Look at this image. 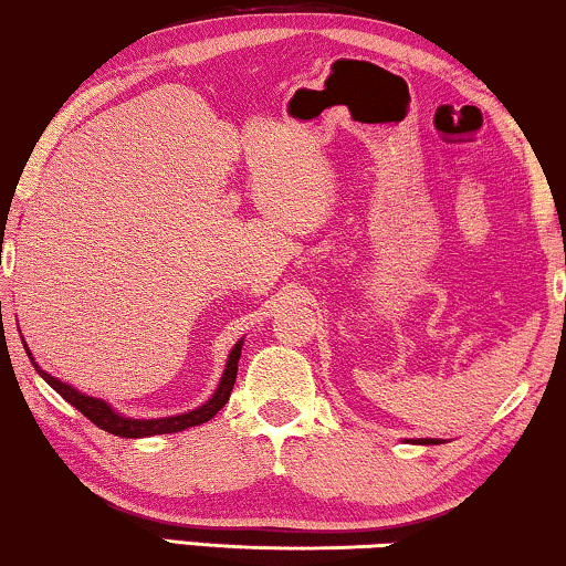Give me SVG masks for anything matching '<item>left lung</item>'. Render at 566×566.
I'll return each mask as SVG.
<instances>
[{
	"label": "left lung",
	"mask_w": 566,
	"mask_h": 566,
	"mask_svg": "<svg viewBox=\"0 0 566 566\" xmlns=\"http://www.w3.org/2000/svg\"><path fill=\"white\" fill-rule=\"evenodd\" d=\"M424 443H436V440H424Z\"/></svg>",
	"instance_id": "8db88e82"
}]
</instances>
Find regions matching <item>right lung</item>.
Masks as SVG:
<instances>
[{"label": "right lung", "mask_w": 566, "mask_h": 566, "mask_svg": "<svg viewBox=\"0 0 566 566\" xmlns=\"http://www.w3.org/2000/svg\"><path fill=\"white\" fill-rule=\"evenodd\" d=\"M25 345V343H22ZM28 350V347H25ZM30 355V350H28ZM239 355H242V343L234 345V350L229 355V363H227V370H223L221 376V384L219 389L211 399L206 401L203 407L192 409L188 415H177V417H165V420H130V417H123L120 412H115L111 405H105L103 399H95V397H87V394L72 389V386L59 381V378H53L51 374H45L41 370V366L33 360V366L38 374H41L49 386H53L61 397H64L69 405L80 409V412L87 417L90 422H95L99 430L111 432V436H118V438H149V436H161V432H180V430H188L192 424H203L211 420V417L219 412V409L227 405L229 397H231V389H234V381H237V363H239Z\"/></svg>", "instance_id": "1"}]
</instances>
